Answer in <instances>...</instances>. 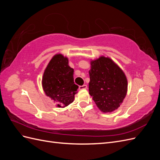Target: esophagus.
I'll return each instance as SVG.
<instances>
[{
    "label": "esophagus",
    "mask_w": 160,
    "mask_h": 160,
    "mask_svg": "<svg viewBox=\"0 0 160 160\" xmlns=\"http://www.w3.org/2000/svg\"><path fill=\"white\" fill-rule=\"evenodd\" d=\"M87 88H88V85H81V86L79 87V89H85Z\"/></svg>",
    "instance_id": "esophagus-1"
}]
</instances>
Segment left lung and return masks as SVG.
<instances>
[{
  "label": "left lung",
  "mask_w": 160,
  "mask_h": 160,
  "mask_svg": "<svg viewBox=\"0 0 160 160\" xmlns=\"http://www.w3.org/2000/svg\"><path fill=\"white\" fill-rule=\"evenodd\" d=\"M89 71V94L103 112L117 109L127 93L128 81L124 72L109 58L92 61Z\"/></svg>",
  "instance_id": "1"
}]
</instances>
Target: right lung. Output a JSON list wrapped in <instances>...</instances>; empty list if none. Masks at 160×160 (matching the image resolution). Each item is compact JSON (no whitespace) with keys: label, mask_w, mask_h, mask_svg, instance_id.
Listing matches in <instances>:
<instances>
[{"label":"right lung","mask_w":160,"mask_h":160,"mask_svg":"<svg viewBox=\"0 0 160 160\" xmlns=\"http://www.w3.org/2000/svg\"><path fill=\"white\" fill-rule=\"evenodd\" d=\"M73 74L68 59L61 54L53 57L47 67L42 80L43 90L57 107L65 108L74 100L79 87L74 83Z\"/></svg>","instance_id":"right-lung-1"}]
</instances>
